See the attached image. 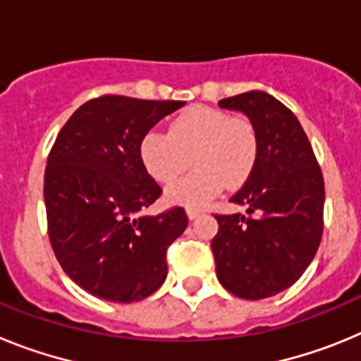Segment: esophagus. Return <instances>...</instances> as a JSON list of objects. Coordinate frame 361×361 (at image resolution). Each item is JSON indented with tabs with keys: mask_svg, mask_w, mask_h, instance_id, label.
Wrapping results in <instances>:
<instances>
[{
	"mask_svg": "<svg viewBox=\"0 0 361 361\" xmlns=\"http://www.w3.org/2000/svg\"><path fill=\"white\" fill-rule=\"evenodd\" d=\"M186 215H188V219H190V220H195L197 216L200 215V209H195V208H188V209H186Z\"/></svg>",
	"mask_w": 361,
	"mask_h": 361,
	"instance_id": "obj_1",
	"label": "esophagus"
}]
</instances>
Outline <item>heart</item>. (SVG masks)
Here are the masks:
<instances>
[{
	"instance_id": "1",
	"label": "heart",
	"mask_w": 361,
	"mask_h": 361,
	"mask_svg": "<svg viewBox=\"0 0 361 361\" xmlns=\"http://www.w3.org/2000/svg\"><path fill=\"white\" fill-rule=\"evenodd\" d=\"M258 133L250 119L233 117L212 106H191L170 124V132L149 130L139 145L145 170L161 184L183 173L188 157L197 171L168 188V199L186 206H202L220 190L247 180L258 159Z\"/></svg>"
}]
</instances>
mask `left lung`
I'll use <instances>...</instances> for the list:
<instances>
[{"mask_svg":"<svg viewBox=\"0 0 361 361\" xmlns=\"http://www.w3.org/2000/svg\"><path fill=\"white\" fill-rule=\"evenodd\" d=\"M245 114L258 133V159L231 202L247 212L215 215L216 279L238 298L260 300L288 289L317 255L324 233L322 170L296 116L266 92L219 101Z\"/></svg>","mask_w":361,"mask_h":361,"instance_id":"obj_1","label":"left lung"}]
</instances>
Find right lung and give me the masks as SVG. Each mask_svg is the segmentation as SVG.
Listing matches in <instances>:
<instances>
[{
  "mask_svg": "<svg viewBox=\"0 0 361 361\" xmlns=\"http://www.w3.org/2000/svg\"><path fill=\"white\" fill-rule=\"evenodd\" d=\"M184 101L101 95L57 133L44 170L49 238L79 288L110 302H139L168 275L166 251L188 226L184 208L135 216L162 190L139 157L146 132Z\"/></svg>",
  "mask_w": 361,
  "mask_h": 361,
  "instance_id": "1",
  "label": "right lung"
}]
</instances>
